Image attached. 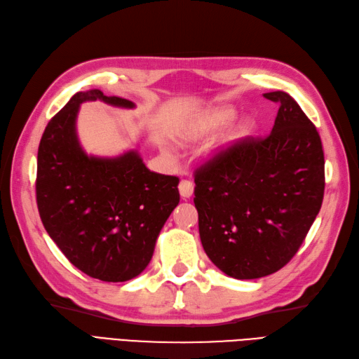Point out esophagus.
Instances as JSON below:
<instances>
[{
	"mask_svg": "<svg viewBox=\"0 0 359 359\" xmlns=\"http://www.w3.org/2000/svg\"><path fill=\"white\" fill-rule=\"evenodd\" d=\"M179 193L183 198H189L194 193V185L191 180H182L179 183Z\"/></svg>",
	"mask_w": 359,
	"mask_h": 359,
	"instance_id": "obj_1",
	"label": "esophagus"
}]
</instances>
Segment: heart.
<instances>
[{
    "instance_id": "heart-1",
    "label": "heart",
    "mask_w": 359,
    "mask_h": 359,
    "mask_svg": "<svg viewBox=\"0 0 359 359\" xmlns=\"http://www.w3.org/2000/svg\"><path fill=\"white\" fill-rule=\"evenodd\" d=\"M236 114H237L236 108L231 105L211 108V110L200 114L198 118L193 122V125H191L189 130L187 131V136L189 139H198V137H205L208 135H212V133L226 127L229 122L234 121ZM254 127L255 123L251 118H243L241 121H238L234 127H232L226 135L223 136V139L219 142L217 147L214 148V153L219 154L224 151L226 148H229L234 142L249 136L254 131Z\"/></svg>"
}]
</instances>
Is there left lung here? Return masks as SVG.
Listing matches in <instances>:
<instances>
[{"mask_svg":"<svg viewBox=\"0 0 359 359\" xmlns=\"http://www.w3.org/2000/svg\"><path fill=\"white\" fill-rule=\"evenodd\" d=\"M266 137L248 136L196 170L194 205L206 255L232 278L280 271L304 241L324 196L318 131L285 91Z\"/></svg>","mask_w":359,"mask_h":359,"instance_id":"8db88e82","label":"left lung"}]
</instances>
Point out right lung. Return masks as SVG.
Here are the masks:
<instances>
[{
	"label": "right lung",
	"instance_id": "right-lung-1",
	"mask_svg": "<svg viewBox=\"0 0 359 359\" xmlns=\"http://www.w3.org/2000/svg\"><path fill=\"white\" fill-rule=\"evenodd\" d=\"M104 101L135 108L101 90L79 91L44 130L38 148L36 203L56 246L79 271L128 281L151 260L156 240L179 205V177L149 171L137 151L88 156L76 135L79 105Z\"/></svg>",
	"mask_w": 359,
	"mask_h": 359
}]
</instances>
